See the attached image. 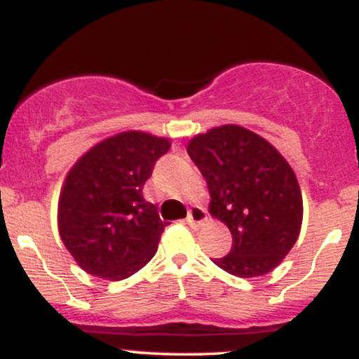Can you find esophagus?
<instances>
[{"label":"esophagus","instance_id":"obj_1","mask_svg":"<svg viewBox=\"0 0 359 359\" xmlns=\"http://www.w3.org/2000/svg\"><path fill=\"white\" fill-rule=\"evenodd\" d=\"M208 219V214L201 205H192L191 209H189V214H187V222L191 226H199L203 224V222Z\"/></svg>","mask_w":359,"mask_h":359}]
</instances>
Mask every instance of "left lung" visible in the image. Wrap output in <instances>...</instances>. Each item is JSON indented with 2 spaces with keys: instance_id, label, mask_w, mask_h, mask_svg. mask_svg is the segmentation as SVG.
Wrapping results in <instances>:
<instances>
[{
  "instance_id": "1",
  "label": "left lung",
  "mask_w": 359,
  "mask_h": 359,
  "mask_svg": "<svg viewBox=\"0 0 359 359\" xmlns=\"http://www.w3.org/2000/svg\"><path fill=\"white\" fill-rule=\"evenodd\" d=\"M187 154L208 182L211 216L233 236L219 269L259 277L282 263L302 226V194L292 167L271 143L238 125L196 135Z\"/></svg>"
}]
</instances>
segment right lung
Listing matches in <instances>:
<instances>
[{
    "label": "right lung",
    "mask_w": 359,
    "mask_h": 359,
    "mask_svg": "<svg viewBox=\"0 0 359 359\" xmlns=\"http://www.w3.org/2000/svg\"><path fill=\"white\" fill-rule=\"evenodd\" d=\"M168 148V138L131 130L102 140L74 163L62 185L57 222L82 270L116 282L154 258L168 222L142 189Z\"/></svg>",
    "instance_id": "add662e5"
}]
</instances>
